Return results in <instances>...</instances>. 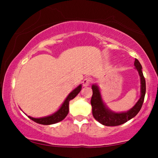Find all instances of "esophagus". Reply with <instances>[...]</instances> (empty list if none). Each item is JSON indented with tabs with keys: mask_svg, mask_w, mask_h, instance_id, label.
Listing matches in <instances>:
<instances>
[{
	"mask_svg": "<svg viewBox=\"0 0 158 158\" xmlns=\"http://www.w3.org/2000/svg\"><path fill=\"white\" fill-rule=\"evenodd\" d=\"M90 82H91V79H90V78L87 77L82 81V85H83V86H85V87L89 86Z\"/></svg>",
	"mask_w": 158,
	"mask_h": 158,
	"instance_id": "obj_1",
	"label": "esophagus"
}]
</instances>
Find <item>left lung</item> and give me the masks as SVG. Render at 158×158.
<instances>
[{"mask_svg": "<svg viewBox=\"0 0 158 158\" xmlns=\"http://www.w3.org/2000/svg\"><path fill=\"white\" fill-rule=\"evenodd\" d=\"M135 66L138 71L139 77H140V97L137 102L135 105V106L128 110V111L117 113V112L112 111L108 109L105 103L103 102L99 87L97 85H92L93 95H92L91 100H90L92 106V113H93L94 118L101 124L106 126H119V125H122L135 117L140 110L143 101H144L145 94H146V80L143 77L142 66L137 59H135Z\"/></svg>", "mask_w": 158, "mask_h": 158, "instance_id": "left-lung-1", "label": "left lung"}]
</instances>
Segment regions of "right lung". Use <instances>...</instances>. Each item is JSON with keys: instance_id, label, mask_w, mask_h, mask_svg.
Wrapping results in <instances>:
<instances>
[{"instance_id": "add662e5", "label": "right lung", "mask_w": 158, "mask_h": 158, "mask_svg": "<svg viewBox=\"0 0 158 158\" xmlns=\"http://www.w3.org/2000/svg\"><path fill=\"white\" fill-rule=\"evenodd\" d=\"M81 89V85H79L73 91L70 92V94L65 99L64 102L61 105L60 108L54 114H51V115L48 116V117H41V118H34V117H30V116H28V117L31 119L32 120H33L34 122L41 125H51L60 122V121L63 120L66 117V116L68 115L69 112V102L77 97V94L80 92Z\"/></svg>"}]
</instances>
